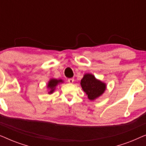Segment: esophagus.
Listing matches in <instances>:
<instances>
[{"label": "esophagus", "mask_w": 146, "mask_h": 146, "mask_svg": "<svg viewBox=\"0 0 146 146\" xmlns=\"http://www.w3.org/2000/svg\"><path fill=\"white\" fill-rule=\"evenodd\" d=\"M74 78H69L68 80V82L70 84H72L74 82Z\"/></svg>", "instance_id": "esophagus-1"}]
</instances>
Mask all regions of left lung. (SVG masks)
<instances>
[{
	"label": "left lung",
	"instance_id": "left-lung-1",
	"mask_svg": "<svg viewBox=\"0 0 146 146\" xmlns=\"http://www.w3.org/2000/svg\"><path fill=\"white\" fill-rule=\"evenodd\" d=\"M82 88L90 100H94L100 96L106 89V84L96 79L91 74H86L80 82Z\"/></svg>",
	"mask_w": 146,
	"mask_h": 146
}]
</instances>
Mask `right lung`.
I'll use <instances>...</instances> for the list:
<instances>
[{
  "mask_svg": "<svg viewBox=\"0 0 146 146\" xmlns=\"http://www.w3.org/2000/svg\"><path fill=\"white\" fill-rule=\"evenodd\" d=\"M63 80H57V79H54V78H52L50 80V81L48 82L47 85V88L48 89H50V91L48 92V94H52L54 91V90L56 88V86L58 84H59L60 83H62Z\"/></svg>",
  "mask_w": 146,
  "mask_h": 146,
  "instance_id": "add662e5",
  "label": "right lung"
}]
</instances>
